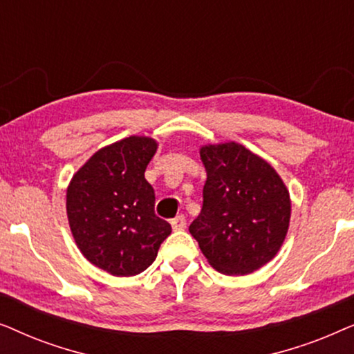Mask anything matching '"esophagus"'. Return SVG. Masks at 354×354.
Returning a JSON list of instances; mask_svg holds the SVG:
<instances>
[{"label": "esophagus", "instance_id": "34e87169", "mask_svg": "<svg viewBox=\"0 0 354 354\" xmlns=\"http://www.w3.org/2000/svg\"><path fill=\"white\" fill-rule=\"evenodd\" d=\"M171 225H172L174 230H183V229H185V227H187L185 217H183V216L174 217V219L171 221Z\"/></svg>", "mask_w": 354, "mask_h": 354}]
</instances>
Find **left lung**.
Listing matches in <instances>:
<instances>
[{
    "mask_svg": "<svg viewBox=\"0 0 354 354\" xmlns=\"http://www.w3.org/2000/svg\"><path fill=\"white\" fill-rule=\"evenodd\" d=\"M207 178L190 234L212 268L254 272L275 258L287 236L292 200L270 164L236 142L203 145Z\"/></svg>",
    "mask_w": 354,
    "mask_h": 354,
    "instance_id": "left-lung-1",
    "label": "left lung"
}]
</instances>
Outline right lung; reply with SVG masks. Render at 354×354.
Wrapping results in <instances>:
<instances>
[{"label": "right lung", "instance_id": "obj_1", "mask_svg": "<svg viewBox=\"0 0 354 354\" xmlns=\"http://www.w3.org/2000/svg\"><path fill=\"white\" fill-rule=\"evenodd\" d=\"M158 149L149 137L122 138L101 148L71 178L66 211L77 248L115 277L143 272L171 235L154 214V190L145 178Z\"/></svg>", "mask_w": 354, "mask_h": 354}]
</instances>
